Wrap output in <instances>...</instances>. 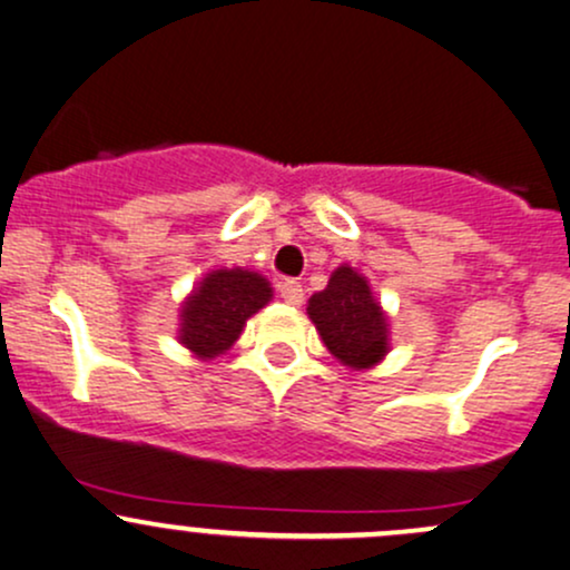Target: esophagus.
Wrapping results in <instances>:
<instances>
[{"label": "esophagus", "mask_w": 570, "mask_h": 570, "mask_svg": "<svg viewBox=\"0 0 570 570\" xmlns=\"http://www.w3.org/2000/svg\"><path fill=\"white\" fill-rule=\"evenodd\" d=\"M278 292H281V297H284V303H289V305H303V286H299V281H294V278H286V281H281L278 284Z\"/></svg>", "instance_id": "34e87169"}]
</instances>
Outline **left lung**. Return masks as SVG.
I'll list each match as a JSON object with an SVG mask.
<instances>
[{"label": "left lung", "mask_w": 570, "mask_h": 570, "mask_svg": "<svg viewBox=\"0 0 570 570\" xmlns=\"http://www.w3.org/2000/svg\"><path fill=\"white\" fill-rule=\"evenodd\" d=\"M305 311L326 351L343 367L364 372L389 356V313L377 303L367 276L356 267H335L324 289L307 299Z\"/></svg>", "instance_id": "left-lung-1"}]
</instances>
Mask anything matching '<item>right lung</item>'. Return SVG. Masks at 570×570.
<instances>
[{
	"label": "right lung",
	"mask_w": 570,
	"mask_h": 570,
	"mask_svg": "<svg viewBox=\"0 0 570 570\" xmlns=\"http://www.w3.org/2000/svg\"><path fill=\"white\" fill-rule=\"evenodd\" d=\"M273 299V286L263 273L248 267L208 271L179 305L176 340L198 362H212L235 345L254 313Z\"/></svg>",
	"instance_id": "obj_1"
}]
</instances>
